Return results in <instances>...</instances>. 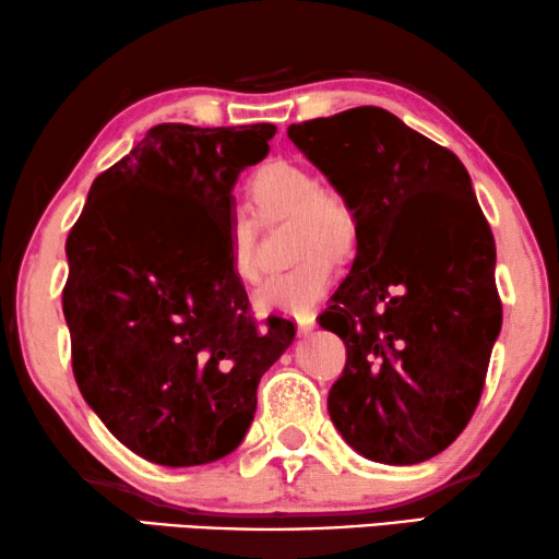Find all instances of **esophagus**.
<instances>
[{"label": "esophagus", "mask_w": 559, "mask_h": 559, "mask_svg": "<svg viewBox=\"0 0 559 559\" xmlns=\"http://www.w3.org/2000/svg\"><path fill=\"white\" fill-rule=\"evenodd\" d=\"M314 326H317L314 314H299V317H297V332H299V336L312 334Z\"/></svg>", "instance_id": "obj_1"}]
</instances>
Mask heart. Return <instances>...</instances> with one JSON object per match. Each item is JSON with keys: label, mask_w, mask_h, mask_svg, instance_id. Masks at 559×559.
<instances>
[{"label": "heart", "mask_w": 559, "mask_h": 559, "mask_svg": "<svg viewBox=\"0 0 559 559\" xmlns=\"http://www.w3.org/2000/svg\"><path fill=\"white\" fill-rule=\"evenodd\" d=\"M247 193L264 223L292 217L297 254H305L295 267L264 282L258 307L264 312L305 314L324 299L334 282L336 264L329 250L342 254L356 240L354 210L332 188L317 186V178L305 166L280 158L254 170ZM227 252L237 280L247 285L258 282L254 223L247 215H235L227 227Z\"/></svg>", "instance_id": "obj_1"}]
</instances>
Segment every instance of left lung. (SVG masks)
<instances>
[{"label":"left lung","instance_id":"8db88e82","mask_svg":"<svg viewBox=\"0 0 559 559\" xmlns=\"http://www.w3.org/2000/svg\"><path fill=\"white\" fill-rule=\"evenodd\" d=\"M356 217L319 324L346 344L329 416L356 453L414 465L468 426L502 324L496 240L459 155L379 106L289 126Z\"/></svg>","mask_w":559,"mask_h":559}]
</instances>
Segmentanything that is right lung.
Masks as SVG:
<instances>
[{
    "mask_svg": "<svg viewBox=\"0 0 559 559\" xmlns=\"http://www.w3.org/2000/svg\"><path fill=\"white\" fill-rule=\"evenodd\" d=\"M272 123L153 126L94 180L67 240L63 317L81 396L141 459H225L250 428L262 373L295 324L247 312L227 227L237 176L270 153Z\"/></svg>",
    "mask_w": 559,
    "mask_h": 559,
    "instance_id": "1",
    "label": "right lung"
}]
</instances>
